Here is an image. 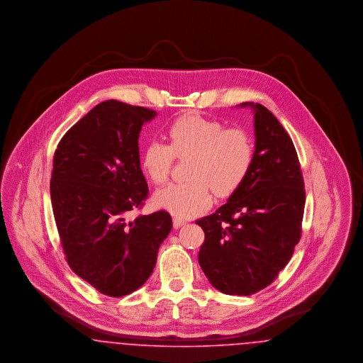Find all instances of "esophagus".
Returning <instances> with one entry per match:
<instances>
[{"label": "esophagus", "mask_w": 363, "mask_h": 363, "mask_svg": "<svg viewBox=\"0 0 363 363\" xmlns=\"http://www.w3.org/2000/svg\"><path fill=\"white\" fill-rule=\"evenodd\" d=\"M173 225L174 228H179V227H182V225H186V222H185V220H182L181 218H177V216H175V218L173 219Z\"/></svg>", "instance_id": "obj_1"}]
</instances>
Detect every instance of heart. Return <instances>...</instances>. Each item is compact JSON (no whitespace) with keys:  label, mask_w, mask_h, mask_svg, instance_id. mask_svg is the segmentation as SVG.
Masks as SVG:
<instances>
[{"label":"heart","mask_w":363,"mask_h":363,"mask_svg":"<svg viewBox=\"0 0 363 363\" xmlns=\"http://www.w3.org/2000/svg\"><path fill=\"white\" fill-rule=\"evenodd\" d=\"M169 144L151 141L141 154V169L155 185H163L172 172L174 157H188V181L156 191L159 208L178 218H191L212 204V190L227 197L245 182L255 159L252 138L241 128L199 114L177 118L166 132Z\"/></svg>","instance_id":"obj_1"}]
</instances>
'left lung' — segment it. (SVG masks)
<instances>
[{
  "label": "left lung",
  "instance_id": "obj_1",
  "mask_svg": "<svg viewBox=\"0 0 363 363\" xmlns=\"http://www.w3.org/2000/svg\"><path fill=\"white\" fill-rule=\"evenodd\" d=\"M255 113L256 150L245 182L215 213L196 220L206 234L199 264L227 295H250L269 286L301 240L305 185L293 140L262 104Z\"/></svg>",
  "mask_w": 363,
  "mask_h": 363
}]
</instances>
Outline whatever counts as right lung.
<instances>
[{"mask_svg": "<svg viewBox=\"0 0 363 363\" xmlns=\"http://www.w3.org/2000/svg\"><path fill=\"white\" fill-rule=\"evenodd\" d=\"M155 117L145 107L106 101L70 128L54 154L50 196L67 261L113 298L136 291L151 277L173 227L166 211L126 219L148 196L138 136Z\"/></svg>", "mask_w": 363, "mask_h": 363, "instance_id": "right-lung-1", "label": "right lung"}]
</instances>
